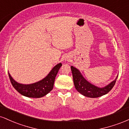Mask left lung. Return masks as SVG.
I'll use <instances>...</instances> for the list:
<instances>
[{
  "mask_svg": "<svg viewBox=\"0 0 129 129\" xmlns=\"http://www.w3.org/2000/svg\"><path fill=\"white\" fill-rule=\"evenodd\" d=\"M73 79L75 88L78 92H79L84 96L88 98H98L104 94H107L112 90L115 85L118 76L112 82L106 86L100 87L93 85L88 82L85 78L82 76L81 72L73 66H71Z\"/></svg>",
  "mask_w": 129,
  "mask_h": 129,
  "instance_id": "obj_1",
  "label": "left lung"
}]
</instances>
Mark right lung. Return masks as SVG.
I'll return each instance as SVG.
<instances>
[{
	"label": "right lung",
	"instance_id": "add662e5",
	"mask_svg": "<svg viewBox=\"0 0 129 129\" xmlns=\"http://www.w3.org/2000/svg\"><path fill=\"white\" fill-rule=\"evenodd\" d=\"M61 66V63H57L45 78L33 84L19 83L13 79L9 72L8 76L13 86L19 93L26 97L38 98L44 96L52 90L55 78Z\"/></svg>",
	"mask_w": 129,
	"mask_h": 129
}]
</instances>
